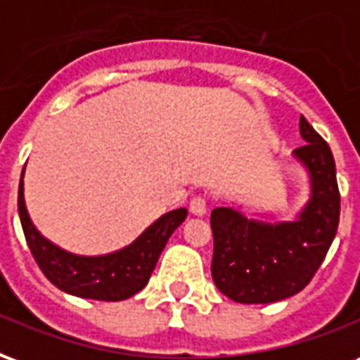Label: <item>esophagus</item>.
<instances>
[{
  "label": "esophagus",
  "mask_w": 360,
  "mask_h": 360,
  "mask_svg": "<svg viewBox=\"0 0 360 360\" xmlns=\"http://www.w3.org/2000/svg\"><path fill=\"white\" fill-rule=\"evenodd\" d=\"M188 210L193 216H198V218H202L204 214L208 212V206H206V200H204L202 196H195L191 204H188Z\"/></svg>",
  "instance_id": "34e87169"
}]
</instances>
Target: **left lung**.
<instances>
[{"label":"left lung","instance_id":"8db88e82","mask_svg":"<svg viewBox=\"0 0 360 360\" xmlns=\"http://www.w3.org/2000/svg\"><path fill=\"white\" fill-rule=\"evenodd\" d=\"M299 131L304 144L291 160L307 175L309 191L293 219L249 218L243 206L212 210V278L231 301L268 304L297 295L338 233L340 188L332 150L302 115Z\"/></svg>","mask_w":360,"mask_h":360}]
</instances>
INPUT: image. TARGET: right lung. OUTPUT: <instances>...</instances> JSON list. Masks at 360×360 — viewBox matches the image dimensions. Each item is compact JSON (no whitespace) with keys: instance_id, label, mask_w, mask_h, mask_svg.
Listing matches in <instances>:
<instances>
[{"instance_id":"right-lung-1","label":"right lung","mask_w":360,"mask_h":360,"mask_svg":"<svg viewBox=\"0 0 360 360\" xmlns=\"http://www.w3.org/2000/svg\"><path fill=\"white\" fill-rule=\"evenodd\" d=\"M187 208H177L158 218L133 243L108 255L84 257L61 249L44 237L30 219L25 200V167L19 183V218L28 249L53 285L75 297L94 301H123L146 287L158 258L172 233L187 218Z\"/></svg>"}]
</instances>
